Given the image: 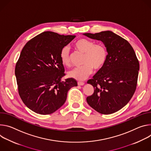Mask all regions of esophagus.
I'll use <instances>...</instances> for the list:
<instances>
[{
	"mask_svg": "<svg viewBox=\"0 0 151 151\" xmlns=\"http://www.w3.org/2000/svg\"><path fill=\"white\" fill-rule=\"evenodd\" d=\"M77 84L78 86H83L85 85V83L84 82H82V81H78L77 82Z\"/></svg>",
	"mask_w": 151,
	"mask_h": 151,
	"instance_id": "1",
	"label": "esophagus"
}]
</instances>
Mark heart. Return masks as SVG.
I'll return each instance as SVG.
<instances>
[{"mask_svg":"<svg viewBox=\"0 0 151 151\" xmlns=\"http://www.w3.org/2000/svg\"><path fill=\"white\" fill-rule=\"evenodd\" d=\"M74 47L79 52L85 54V56L82 61L83 66L74 68L68 73L70 77L77 80H83L92 74L93 68L98 70L103 68L106 63L107 53L103 45L95 44L93 41L86 39H80L74 44ZM60 60L64 66H71L68 47H65L61 50Z\"/></svg>","mask_w":151,"mask_h":151,"instance_id":"heart-1","label":"heart"}]
</instances>
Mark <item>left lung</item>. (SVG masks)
<instances>
[{
  "label": "left lung",
  "mask_w": 151,
  "mask_h": 151,
  "mask_svg": "<svg viewBox=\"0 0 151 151\" xmlns=\"http://www.w3.org/2000/svg\"><path fill=\"white\" fill-rule=\"evenodd\" d=\"M83 35L103 42L108 53L104 66L87 82L94 88L87 103L101 114L118 111L127 104L136 89L139 62L134 50L127 40L110 30Z\"/></svg>",
  "instance_id": "1"
}]
</instances>
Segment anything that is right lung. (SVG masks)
Here are the masks:
<instances>
[{
	"mask_svg": "<svg viewBox=\"0 0 151 151\" xmlns=\"http://www.w3.org/2000/svg\"><path fill=\"white\" fill-rule=\"evenodd\" d=\"M75 35L46 31L29 41L16 63L15 75L20 96L31 110L40 114L53 113L65 103L67 93L77 81L65 75L60 60L61 50Z\"/></svg>",
	"mask_w": 151,
	"mask_h": 151,
	"instance_id": "right-lung-1",
	"label": "right lung"
}]
</instances>
